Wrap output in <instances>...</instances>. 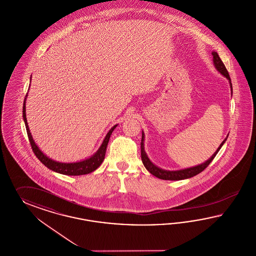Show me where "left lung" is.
Wrapping results in <instances>:
<instances>
[{
  "label": "left lung",
  "mask_w": 256,
  "mask_h": 256,
  "mask_svg": "<svg viewBox=\"0 0 256 256\" xmlns=\"http://www.w3.org/2000/svg\"><path fill=\"white\" fill-rule=\"evenodd\" d=\"M212 56H214V64L215 68L220 72L222 75H224L226 78L230 82V88H232V81H230V74L226 68L225 64H223L222 60L220 59L219 55L217 52H214L212 53ZM226 136V138H228ZM226 138L225 140L221 143V144L219 146V148H217V150L215 152L214 155L208 159L206 160L204 163H202L201 164H198V166H195L192 168H184V170H162L160 168H158L157 166L155 164L150 160V158L148 157V155L144 152V134L142 132V140H141V157H142V162H143L144 168L150 172V174L154 175L155 177L159 178V179H163V180H172V181H177V180H183V179H188V178H190V177H194L195 175L202 172L204 170V168L210 164V162L214 159L215 156L217 152L220 150V148H222V146L224 144L226 141Z\"/></svg>",
  "instance_id": "left-lung-1"
}]
</instances>
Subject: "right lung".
Returning <instances> with one entry per match:
<instances>
[{
  "label": "right lung",
  "mask_w": 256,
  "mask_h": 256,
  "mask_svg": "<svg viewBox=\"0 0 256 256\" xmlns=\"http://www.w3.org/2000/svg\"><path fill=\"white\" fill-rule=\"evenodd\" d=\"M26 96H28V93H26L24 101L22 118H24V122L26 124V132H28L30 142L32 150H33L34 154L36 155V157L41 161L42 164H44L46 168H48L50 170H53V172H58V174H64V175H84V174H90L101 166L104 159V154H106V146H108V144L110 141V135L114 130V128L117 126V124H115L110 130V132L106 135L101 146L99 148V150L95 154L92 155V157H90L86 160L80 161V162H76V163L57 162V161H54L50 158H48L46 154H42L41 150L38 148V146L35 144L33 138H32V135H31L30 130V128H28V124L26 114Z\"/></svg>",
  "instance_id": "obj_1"
}]
</instances>
